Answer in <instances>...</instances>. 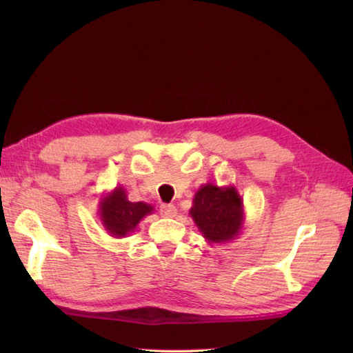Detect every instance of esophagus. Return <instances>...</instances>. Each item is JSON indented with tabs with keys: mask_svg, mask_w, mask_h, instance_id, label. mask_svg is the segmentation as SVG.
<instances>
[{
	"mask_svg": "<svg viewBox=\"0 0 353 353\" xmlns=\"http://www.w3.org/2000/svg\"><path fill=\"white\" fill-rule=\"evenodd\" d=\"M159 212L162 216H165V219H172V216H176L177 214V209L174 205H161L159 208Z\"/></svg>",
	"mask_w": 353,
	"mask_h": 353,
	"instance_id": "1",
	"label": "esophagus"
}]
</instances>
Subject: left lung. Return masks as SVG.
I'll return each instance as SVG.
<instances>
[{
	"label": "left lung",
	"instance_id": "8db88e82",
	"mask_svg": "<svg viewBox=\"0 0 353 353\" xmlns=\"http://www.w3.org/2000/svg\"><path fill=\"white\" fill-rule=\"evenodd\" d=\"M190 215L209 244L235 239L245 221L243 199L234 185H201L194 194Z\"/></svg>",
	"mask_w": 353,
	"mask_h": 353
}]
</instances>
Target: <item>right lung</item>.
I'll return each mask as SVG.
<instances>
[{
  "instance_id": "obj_1",
  "label": "right lung",
  "mask_w": 353,
  "mask_h": 353,
  "mask_svg": "<svg viewBox=\"0 0 353 353\" xmlns=\"http://www.w3.org/2000/svg\"><path fill=\"white\" fill-rule=\"evenodd\" d=\"M154 211L152 205L144 201L133 203L127 199L123 186H117L100 199L99 215L104 230L114 238H125L137 229L139 221L144 216Z\"/></svg>"
}]
</instances>
